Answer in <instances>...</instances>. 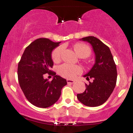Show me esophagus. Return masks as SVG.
<instances>
[{"mask_svg": "<svg viewBox=\"0 0 133 133\" xmlns=\"http://www.w3.org/2000/svg\"><path fill=\"white\" fill-rule=\"evenodd\" d=\"M66 82H67V83H70V84H72L73 83L75 82L74 80H72V79H66Z\"/></svg>", "mask_w": 133, "mask_h": 133, "instance_id": "1", "label": "esophagus"}]
</instances>
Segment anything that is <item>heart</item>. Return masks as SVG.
I'll return each mask as SVG.
<instances>
[{
	"label": "heart",
	"instance_id": "obj_1",
	"mask_svg": "<svg viewBox=\"0 0 133 133\" xmlns=\"http://www.w3.org/2000/svg\"><path fill=\"white\" fill-rule=\"evenodd\" d=\"M74 49L78 55L80 57H88L91 53L90 48L87 45L83 43H77L74 46ZM63 48L58 46L53 51L51 58L54 62H58L62 58L63 54ZM58 72L62 77L66 78H73L77 75L82 72V67L78 65H71L69 64H63L58 68Z\"/></svg>",
	"mask_w": 133,
	"mask_h": 133
}]
</instances>
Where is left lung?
<instances>
[{
    "label": "left lung",
    "instance_id": "1",
    "mask_svg": "<svg viewBox=\"0 0 133 133\" xmlns=\"http://www.w3.org/2000/svg\"><path fill=\"white\" fill-rule=\"evenodd\" d=\"M80 40L91 45L95 54V63L89 72L84 75L88 81L87 88L83 93L77 94L78 99L87 107L100 106L108 99L116 84L117 70L111 51L107 45L93 37H84Z\"/></svg>",
    "mask_w": 133,
    "mask_h": 133
}]
</instances>
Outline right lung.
Segmentation results:
<instances>
[{
  "mask_svg": "<svg viewBox=\"0 0 133 133\" xmlns=\"http://www.w3.org/2000/svg\"><path fill=\"white\" fill-rule=\"evenodd\" d=\"M60 42L41 38L26 47L18 65V83L30 103L38 108L51 107L58 101L66 80L51 71L54 62L51 51ZM48 73L54 78L51 82L43 76Z\"/></svg>",
  "mask_w": 133,
  "mask_h": 133,
  "instance_id": "obj_1",
  "label": "right lung"
}]
</instances>
